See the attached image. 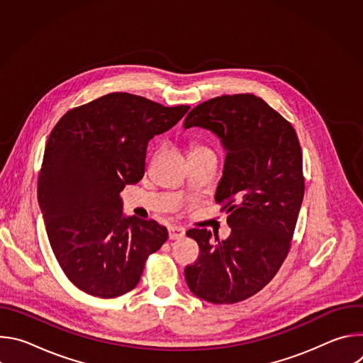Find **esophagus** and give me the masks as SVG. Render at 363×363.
<instances>
[{
    "instance_id": "obj_1",
    "label": "esophagus",
    "mask_w": 363,
    "mask_h": 363,
    "mask_svg": "<svg viewBox=\"0 0 363 363\" xmlns=\"http://www.w3.org/2000/svg\"><path fill=\"white\" fill-rule=\"evenodd\" d=\"M168 231H169V238L171 240H179L185 235V230L182 227H178V225H171L168 228Z\"/></svg>"
}]
</instances>
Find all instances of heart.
Returning a JSON list of instances; mask_svg holds the SVG:
<instances>
[{
  "instance_id": "heart-1",
  "label": "heart",
  "mask_w": 363,
  "mask_h": 363,
  "mask_svg": "<svg viewBox=\"0 0 363 363\" xmlns=\"http://www.w3.org/2000/svg\"><path fill=\"white\" fill-rule=\"evenodd\" d=\"M195 149H202V147H195ZM195 149H192V150H195Z\"/></svg>"
}]
</instances>
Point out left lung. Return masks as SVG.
<instances>
[{
  "label": "left lung",
  "mask_w": 363,
  "mask_h": 363,
  "mask_svg": "<svg viewBox=\"0 0 363 363\" xmlns=\"http://www.w3.org/2000/svg\"><path fill=\"white\" fill-rule=\"evenodd\" d=\"M192 126L211 130L227 153L216 201L231 234L214 242L206 228L189 230L199 257L185 280L199 298L231 304L270 283L290 250L304 195L301 147L293 126L250 93L201 103L185 118Z\"/></svg>",
  "instance_id": "left-lung-1"
}]
</instances>
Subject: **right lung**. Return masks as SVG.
<instances>
[{"mask_svg": "<svg viewBox=\"0 0 363 363\" xmlns=\"http://www.w3.org/2000/svg\"><path fill=\"white\" fill-rule=\"evenodd\" d=\"M188 109L116 91L69 111L51 130L38 205L60 267L84 293L113 298L130 291L147 255L168 240L157 221L123 214L121 191L142 179L147 142Z\"/></svg>", "mask_w": 363, "mask_h": 363, "instance_id": "right-lung-1", "label": "right lung"}]
</instances>
